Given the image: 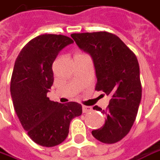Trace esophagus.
I'll return each mask as SVG.
<instances>
[{"instance_id":"34e87169","label":"esophagus","mask_w":160,"mask_h":160,"mask_svg":"<svg viewBox=\"0 0 160 160\" xmlns=\"http://www.w3.org/2000/svg\"><path fill=\"white\" fill-rule=\"evenodd\" d=\"M92 110V107H88V106H82V111L83 112H89Z\"/></svg>"}]
</instances>
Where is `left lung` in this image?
Wrapping results in <instances>:
<instances>
[{
	"instance_id": "8db88e82",
	"label": "left lung",
	"mask_w": 160,
	"mask_h": 160,
	"mask_svg": "<svg viewBox=\"0 0 160 160\" xmlns=\"http://www.w3.org/2000/svg\"><path fill=\"white\" fill-rule=\"evenodd\" d=\"M80 49L92 58L97 83L95 90L111 97L103 127L92 131L99 141L113 144L130 132L141 100L142 88L139 66L134 53L117 35L108 32L72 33Z\"/></svg>"
}]
</instances>
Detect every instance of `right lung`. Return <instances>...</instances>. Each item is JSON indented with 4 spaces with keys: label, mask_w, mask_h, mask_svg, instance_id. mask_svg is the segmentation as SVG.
Segmentation results:
<instances>
[{
    "label": "right lung",
    "mask_w": 160,
    "mask_h": 160,
    "mask_svg": "<svg viewBox=\"0 0 160 160\" xmlns=\"http://www.w3.org/2000/svg\"><path fill=\"white\" fill-rule=\"evenodd\" d=\"M72 43L65 35L41 34L26 44L14 63L10 82L14 110L28 135L40 146L52 147L63 142L71 120L82 113L80 104H61L47 97L53 83V61Z\"/></svg>",
    "instance_id": "right-lung-1"
}]
</instances>
